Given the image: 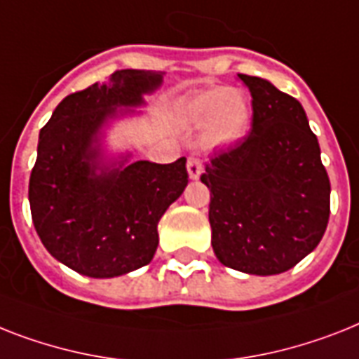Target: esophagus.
I'll return each instance as SVG.
<instances>
[{"instance_id":"34e87169","label":"esophagus","mask_w":359,"mask_h":359,"mask_svg":"<svg viewBox=\"0 0 359 359\" xmlns=\"http://www.w3.org/2000/svg\"><path fill=\"white\" fill-rule=\"evenodd\" d=\"M201 173H203V162H201L197 156H189L188 158V175L189 179L197 180L201 177Z\"/></svg>"}]
</instances>
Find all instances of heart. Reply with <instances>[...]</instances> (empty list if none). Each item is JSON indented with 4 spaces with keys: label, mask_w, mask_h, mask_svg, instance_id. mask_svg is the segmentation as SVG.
Segmentation results:
<instances>
[{
    "label": "heart",
    "mask_w": 359,
    "mask_h": 359,
    "mask_svg": "<svg viewBox=\"0 0 359 359\" xmlns=\"http://www.w3.org/2000/svg\"><path fill=\"white\" fill-rule=\"evenodd\" d=\"M184 123L205 127L210 145H230L245 134L249 123V104L245 95L236 88L203 90L188 99L182 110Z\"/></svg>",
    "instance_id": "b5f03b06"
}]
</instances>
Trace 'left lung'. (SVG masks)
Masks as SVG:
<instances>
[{"mask_svg": "<svg viewBox=\"0 0 359 359\" xmlns=\"http://www.w3.org/2000/svg\"><path fill=\"white\" fill-rule=\"evenodd\" d=\"M252 95L250 133L215 153L201 180L217 260L278 275L316 249L330 215V180L302 104L269 81L238 74Z\"/></svg>", "mask_w": 359, "mask_h": 359, "instance_id": "1", "label": "left lung"}]
</instances>
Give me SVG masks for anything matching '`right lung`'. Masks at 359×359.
Masks as SVG:
<instances>
[{
  "label": "right lung",
  "instance_id": "1",
  "mask_svg": "<svg viewBox=\"0 0 359 359\" xmlns=\"http://www.w3.org/2000/svg\"><path fill=\"white\" fill-rule=\"evenodd\" d=\"M162 74L118 69L69 94L40 130L29 179L34 229L49 255L92 278L140 269L158 247V221L186 184V158L171 164L101 158L99 134L118 107H140Z\"/></svg>",
  "mask_w": 359,
  "mask_h": 359
}]
</instances>
